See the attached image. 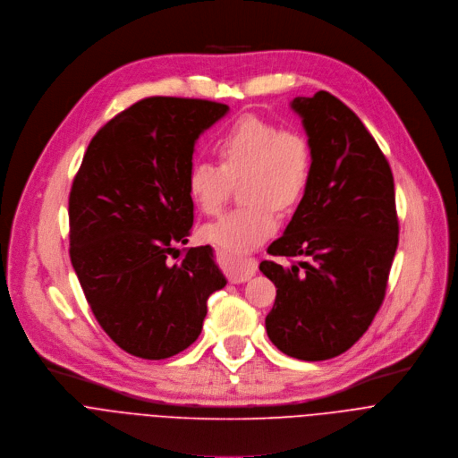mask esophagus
Segmentation results:
<instances>
[{
    "mask_svg": "<svg viewBox=\"0 0 458 458\" xmlns=\"http://www.w3.org/2000/svg\"><path fill=\"white\" fill-rule=\"evenodd\" d=\"M256 270H258V261L254 258H243L231 265L229 278L233 284H243L254 276Z\"/></svg>",
    "mask_w": 458,
    "mask_h": 458,
    "instance_id": "obj_1",
    "label": "esophagus"
}]
</instances>
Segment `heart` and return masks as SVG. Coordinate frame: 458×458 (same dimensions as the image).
I'll return each mask as SVG.
<instances>
[{"label":"heart","mask_w":458,"mask_h":458,"mask_svg":"<svg viewBox=\"0 0 458 458\" xmlns=\"http://www.w3.org/2000/svg\"><path fill=\"white\" fill-rule=\"evenodd\" d=\"M222 164L197 158L188 171V191L206 215H216L242 178L240 191L247 200L220 220L206 225L204 236L231 254H243L261 245L278 227V208L289 209L303 195L310 174V148L294 130L256 115H243L216 139Z\"/></svg>","instance_id":"1"}]
</instances>
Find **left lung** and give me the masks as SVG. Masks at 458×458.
<instances>
[{"instance_id": "obj_1", "label": "left lung", "mask_w": 458, "mask_h": 458, "mask_svg": "<svg viewBox=\"0 0 458 458\" xmlns=\"http://www.w3.org/2000/svg\"><path fill=\"white\" fill-rule=\"evenodd\" d=\"M291 108L309 137L310 174L272 256H300L282 267L261 261L276 285L265 318L268 339L301 360L346 352L374 321L399 243L394 174L376 139L328 91L296 98Z\"/></svg>"}]
</instances>
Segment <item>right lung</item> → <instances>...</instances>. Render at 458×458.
Here are the masks:
<instances>
[{"mask_svg": "<svg viewBox=\"0 0 458 458\" xmlns=\"http://www.w3.org/2000/svg\"><path fill=\"white\" fill-rule=\"evenodd\" d=\"M227 112L202 99H142L98 131L73 178L70 259L96 319L131 355L186 350L227 284L209 245L169 261L193 227L195 144Z\"/></svg>", "mask_w": 458, "mask_h": 458, "instance_id": "add662e5", "label": "right lung"}]
</instances>
